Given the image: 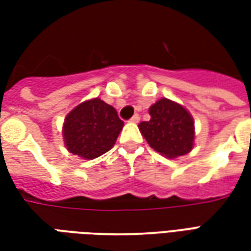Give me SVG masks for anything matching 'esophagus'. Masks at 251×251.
<instances>
[{"instance_id":"obj_1","label":"esophagus","mask_w":251,"mask_h":251,"mask_svg":"<svg viewBox=\"0 0 251 251\" xmlns=\"http://www.w3.org/2000/svg\"><path fill=\"white\" fill-rule=\"evenodd\" d=\"M138 121H140V115H138V114H134L130 118V122H134V124H137Z\"/></svg>"}]
</instances>
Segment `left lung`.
Wrapping results in <instances>:
<instances>
[{
  "label": "left lung",
  "instance_id": "left-lung-1",
  "mask_svg": "<svg viewBox=\"0 0 251 251\" xmlns=\"http://www.w3.org/2000/svg\"><path fill=\"white\" fill-rule=\"evenodd\" d=\"M151 120L138 125L148 144L169 158L184 156L194 148V120L188 111L169 99H160L149 109Z\"/></svg>",
  "mask_w": 251,
  "mask_h": 251
}]
</instances>
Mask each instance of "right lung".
Wrapping results in <instances>:
<instances>
[{"label": "right lung", "mask_w": 251, "mask_h": 251, "mask_svg": "<svg viewBox=\"0 0 251 251\" xmlns=\"http://www.w3.org/2000/svg\"><path fill=\"white\" fill-rule=\"evenodd\" d=\"M124 127L117 110L95 98L83 102L67 115L63 136L67 149L93 160L110 151Z\"/></svg>", "instance_id": "add662e5"}]
</instances>
